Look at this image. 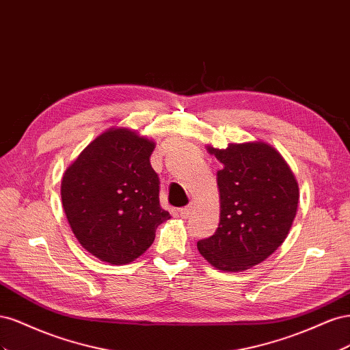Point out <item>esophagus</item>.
<instances>
[{
	"label": "esophagus",
	"mask_w": 350,
	"mask_h": 350,
	"mask_svg": "<svg viewBox=\"0 0 350 350\" xmlns=\"http://www.w3.org/2000/svg\"><path fill=\"white\" fill-rule=\"evenodd\" d=\"M191 211H193V207H191V206L183 207L181 210H179V216H181L183 219H188L189 215H191Z\"/></svg>",
	"instance_id": "34e87169"
}]
</instances>
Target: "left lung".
Listing matches in <instances>:
<instances>
[{
  "instance_id": "8db88e82",
  "label": "left lung",
  "mask_w": 350,
  "mask_h": 350,
  "mask_svg": "<svg viewBox=\"0 0 350 350\" xmlns=\"http://www.w3.org/2000/svg\"><path fill=\"white\" fill-rule=\"evenodd\" d=\"M217 172L220 221L197 242L201 256L221 271H245L262 262L288 237L298 211L299 185L289 165L264 142L207 144Z\"/></svg>"
}]
</instances>
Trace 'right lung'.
Instances as JSON below:
<instances>
[{"label":"right lung","mask_w":350,"mask_h":350,"mask_svg":"<svg viewBox=\"0 0 350 350\" xmlns=\"http://www.w3.org/2000/svg\"><path fill=\"white\" fill-rule=\"evenodd\" d=\"M154 146L131 129L112 126L62 175L61 200L72 234L103 262H133L171 219L159 204V176L150 165Z\"/></svg>","instance_id":"add662e5"}]
</instances>
